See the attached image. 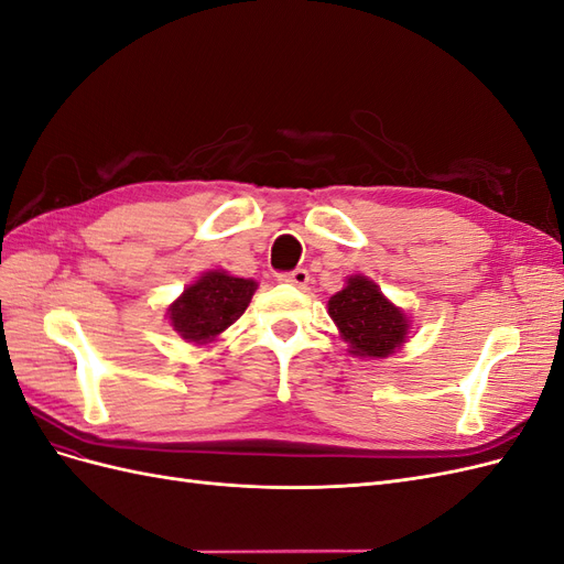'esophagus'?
Instances as JSON below:
<instances>
[{
	"label": "esophagus",
	"mask_w": 564,
	"mask_h": 564,
	"mask_svg": "<svg viewBox=\"0 0 564 564\" xmlns=\"http://www.w3.org/2000/svg\"><path fill=\"white\" fill-rule=\"evenodd\" d=\"M280 280L294 284V286H305L311 282V275H308V270H305V268H296L292 272H286V275H280Z\"/></svg>",
	"instance_id": "1"
}]
</instances>
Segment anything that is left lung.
<instances>
[{"label":"left lung","instance_id":"8db88e82","mask_svg":"<svg viewBox=\"0 0 564 564\" xmlns=\"http://www.w3.org/2000/svg\"><path fill=\"white\" fill-rule=\"evenodd\" d=\"M327 308L350 355L383 360L406 340L409 319L404 311L392 305L379 284L365 275H350L346 286L329 299Z\"/></svg>","mask_w":564,"mask_h":564}]
</instances>
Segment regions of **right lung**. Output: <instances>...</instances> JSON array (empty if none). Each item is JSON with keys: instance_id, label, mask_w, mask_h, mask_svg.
Segmentation results:
<instances>
[{"instance_id": "obj_1", "label": "right lung", "mask_w": 564, "mask_h": 564, "mask_svg": "<svg viewBox=\"0 0 564 564\" xmlns=\"http://www.w3.org/2000/svg\"><path fill=\"white\" fill-rule=\"evenodd\" d=\"M256 286L259 284L253 280L228 275L226 270H209L183 289V294L166 308V317L187 344H212L235 319H240Z\"/></svg>"}]
</instances>
